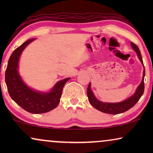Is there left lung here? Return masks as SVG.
<instances>
[{"label": "left lung", "instance_id": "left-lung-1", "mask_svg": "<svg viewBox=\"0 0 153 153\" xmlns=\"http://www.w3.org/2000/svg\"><path fill=\"white\" fill-rule=\"evenodd\" d=\"M131 46L133 48V49L136 51L140 61L141 62V63L143 65V60H142L141 54L139 47L133 42H131ZM144 76H145V70H143V78H142L141 82L139 86H138L134 94L132 96H131L130 97L125 100V101L118 102V103H107V102H102L99 101L95 97L93 91H91V83H90L87 88V95L88 97V101L90 104L94 108H95L96 109L99 110L103 113H105V114L116 115L127 111V110L130 109L131 107H133L137 104V102L139 101L141 96L143 95L144 92Z\"/></svg>", "mask_w": 153, "mask_h": 153}]
</instances>
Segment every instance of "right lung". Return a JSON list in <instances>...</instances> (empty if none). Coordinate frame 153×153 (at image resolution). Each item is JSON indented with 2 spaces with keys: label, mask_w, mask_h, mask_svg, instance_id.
Listing matches in <instances>:
<instances>
[{
  "label": "right lung",
  "mask_w": 153,
  "mask_h": 153,
  "mask_svg": "<svg viewBox=\"0 0 153 153\" xmlns=\"http://www.w3.org/2000/svg\"><path fill=\"white\" fill-rule=\"evenodd\" d=\"M35 39H30L14 50L8 60L5 83L9 95L18 105L31 114H43L57 107L64 85L70 78L56 83L49 93L35 91L24 82L18 72L19 60L24 49Z\"/></svg>",
  "instance_id": "obj_1"
}]
</instances>
